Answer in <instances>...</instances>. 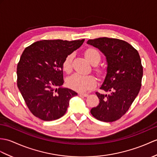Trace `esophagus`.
Instances as JSON below:
<instances>
[{"instance_id":"1","label":"esophagus","mask_w":157,"mask_h":157,"mask_svg":"<svg viewBox=\"0 0 157 157\" xmlns=\"http://www.w3.org/2000/svg\"><path fill=\"white\" fill-rule=\"evenodd\" d=\"M79 96H83V97L88 96V94H86V93H79Z\"/></svg>"}]
</instances>
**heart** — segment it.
Returning <instances> with one entry per match:
<instances>
[{
    "instance_id": "heart-1",
    "label": "heart",
    "mask_w": 157,
    "mask_h": 157,
    "mask_svg": "<svg viewBox=\"0 0 157 157\" xmlns=\"http://www.w3.org/2000/svg\"><path fill=\"white\" fill-rule=\"evenodd\" d=\"M85 56L90 63L98 64L101 59V56L98 51L94 48H88L85 52ZM73 59V54H69L65 58L63 62V70L65 72L69 73L71 70V62ZM67 86L70 88L79 92H86L90 90L96 86V81L92 75H84L79 73H75L67 79Z\"/></svg>"
}]
</instances>
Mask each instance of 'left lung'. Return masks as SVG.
Returning a JSON list of instances; mask_svg holds the SVG:
<instances>
[{"label": "left lung", "instance_id": "1", "mask_svg": "<svg viewBox=\"0 0 157 157\" xmlns=\"http://www.w3.org/2000/svg\"><path fill=\"white\" fill-rule=\"evenodd\" d=\"M106 59V75L100 88L108 94L96 92L100 100L90 112L103 122H114L125 114L138 96L143 69L139 54L122 40L100 37L87 41Z\"/></svg>", "mask_w": 157, "mask_h": 157}]
</instances>
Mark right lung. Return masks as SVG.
I'll list each match as a JSON object with an SVG mask.
<instances>
[{
	"label": "right lung",
	"mask_w": 157,
	"mask_h": 157,
	"mask_svg": "<svg viewBox=\"0 0 157 157\" xmlns=\"http://www.w3.org/2000/svg\"><path fill=\"white\" fill-rule=\"evenodd\" d=\"M85 39L42 40L25 49L17 65V86L27 107L45 121L57 120L78 94L63 87V62Z\"/></svg>",
	"instance_id": "1"
}]
</instances>
